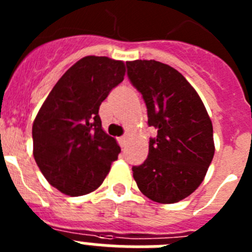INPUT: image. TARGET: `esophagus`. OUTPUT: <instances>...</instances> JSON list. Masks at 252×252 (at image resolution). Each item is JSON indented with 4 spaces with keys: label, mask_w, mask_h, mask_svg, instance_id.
<instances>
[{
    "label": "esophagus",
    "mask_w": 252,
    "mask_h": 252,
    "mask_svg": "<svg viewBox=\"0 0 252 252\" xmlns=\"http://www.w3.org/2000/svg\"><path fill=\"white\" fill-rule=\"evenodd\" d=\"M126 142H127V136L119 137V144L122 146V148H124V146L126 145Z\"/></svg>",
    "instance_id": "34e87169"
}]
</instances>
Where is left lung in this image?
Returning a JSON list of instances; mask_svg holds the SVG:
<instances>
[{
    "label": "left lung",
    "instance_id": "obj_1",
    "mask_svg": "<svg viewBox=\"0 0 252 252\" xmlns=\"http://www.w3.org/2000/svg\"><path fill=\"white\" fill-rule=\"evenodd\" d=\"M132 86L142 94L148 124L158 130L148 159L132 166L144 195L177 203L203 182L215 155L212 121L198 93L177 69L157 60L126 62Z\"/></svg>",
    "mask_w": 252,
    "mask_h": 252
}]
</instances>
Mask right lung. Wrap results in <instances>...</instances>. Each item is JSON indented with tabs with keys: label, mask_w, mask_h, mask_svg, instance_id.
<instances>
[{
	"label": "right lung",
	"mask_w": 252,
	"mask_h": 252,
	"mask_svg": "<svg viewBox=\"0 0 252 252\" xmlns=\"http://www.w3.org/2000/svg\"><path fill=\"white\" fill-rule=\"evenodd\" d=\"M125 77L121 60L84 57L51 90L32 124L34 158L51 186L83 195L103 183L120 149L102 128V102Z\"/></svg>",
	"instance_id": "obj_1"
}]
</instances>
